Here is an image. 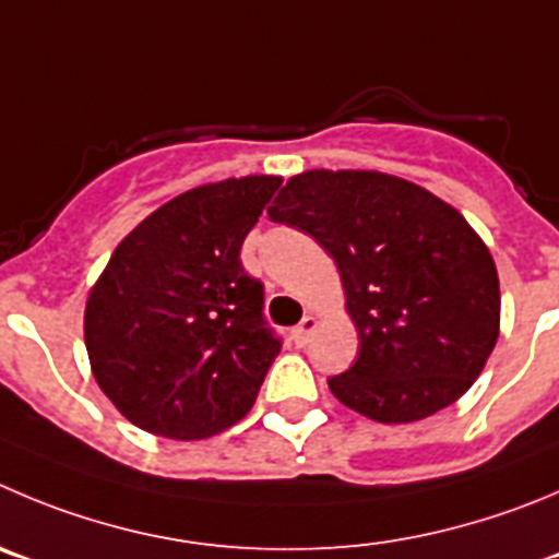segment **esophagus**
<instances>
[{
    "label": "esophagus",
    "mask_w": 559,
    "mask_h": 559,
    "mask_svg": "<svg viewBox=\"0 0 559 559\" xmlns=\"http://www.w3.org/2000/svg\"><path fill=\"white\" fill-rule=\"evenodd\" d=\"M314 331H317V317L314 314H306L304 320H300V325H297L295 331H292V338H295L297 344H306Z\"/></svg>",
    "instance_id": "obj_1"
}]
</instances>
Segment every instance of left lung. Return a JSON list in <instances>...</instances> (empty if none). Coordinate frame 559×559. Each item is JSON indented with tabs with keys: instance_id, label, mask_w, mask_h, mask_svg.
Returning <instances> with one entry per match:
<instances>
[{
	"instance_id": "obj_1",
	"label": "left lung",
	"mask_w": 559,
	"mask_h": 559,
	"mask_svg": "<svg viewBox=\"0 0 559 559\" xmlns=\"http://www.w3.org/2000/svg\"><path fill=\"white\" fill-rule=\"evenodd\" d=\"M336 262L361 350L333 397L383 425L432 416L472 389L499 336V275L466 217L397 176L306 170L267 209Z\"/></svg>"
}]
</instances>
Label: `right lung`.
<instances>
[{"label": "right lung", "instance_id": "1", "mask_svg": "<svg viewBox=\"0 0 559 559\" xmlns=\"http://www.w3.org/2000/svg\"><path fill=\"white\" fill-rule=\"evenodd\" d=\"M278 187L245 176L181 192L109 255L85 344L96 383L140 430L192 441L253 408L281 338L239 250Z\"/></svg>", "mask_w": 559, "mask_h": 559}]
</instances>
